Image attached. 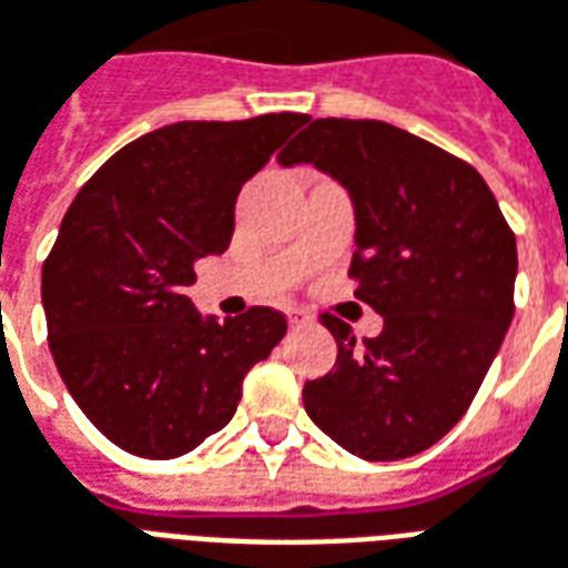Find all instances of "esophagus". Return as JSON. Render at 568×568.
<instances>
[{"mask_svg":"<svg viewBox=\"0 0 568 568\" xmlns=\"http://www.w3.org/2000/svg\"><path fill=\"white\" fill-rule=\"evenodd\" d=\"M287 321H291L293 329L312 327V315H308L305 308H287Z\"/></svg>","mask_w":568,"mask_h":568,"instance_id":"obj_1","label":"esophagus"}]
</instances>
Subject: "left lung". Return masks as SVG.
Returning <instances> with one entry per match:
<instances>
[{
    "label": "left lung",
    "mask_w": 568,
    "mask_h": 568,
    "mask_svg": "<svg viewBox=\"0 0 568 568\" xmlns=\"http://www.w3.org/2000/svg\"><path fill=\"white\" fill-rule=\"evenodd\" d=\"M315 164L355 207V296L376 339L324 315L336 367L305 382L321 432L367 462L434 446L474 400L514 317L517 239L468 162L373 119H315L277 155Z\"/></svg>",
    "instance_id": "1"
}]
</instances>
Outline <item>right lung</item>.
I'll return each instance as SVG.
<instances>
[{"label":"right lung","mask_w":568,"mask_h":568,"mask_svg":"<svg viewBox=\"0 0 568 568\" xmlns=\"http://www.w3.org/2000/svg\"><path fill=\"white\" fill-rule=\"evenodd\" d=\"M300 124V112L164 124L119 149L70 204L42 265L48 345L115 446L186 456L226 428L247 369L284 339L275 308L220 324L186 287L201 256L229 247L241 186Z\"/></svg>","instance_id":"add662e5"}]
</instances>
